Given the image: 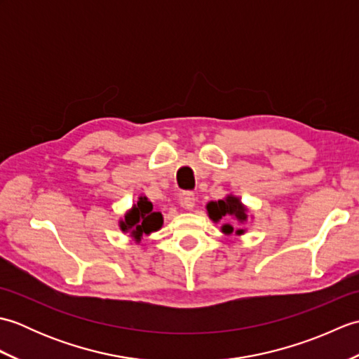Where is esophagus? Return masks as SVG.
Instances as JSON below:
<instances>
[{
	"mask_svg": "<svg viewBox=\"0 0 359 359\" xmlns=\"http://www.w3.org/2000/svg\"><path fill=\"white\" fill-rule=\"evenodd\" d=\"M196 203V197H194V193L191 191H185L180 194V205L184 207L185 210H193Z\"/></svg>",
	"mask_w": 359,
	"mask_h": 359,
	"instance_id": "obj_1",
	"label": "esophagus"
}]
</instances>
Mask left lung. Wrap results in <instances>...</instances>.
Segmentation results:
<instances>
[{
    "instance_id": "obj_1",
    "label": "left lung",
    "mask_w": 359,
    "mask_h": 359,
    "mask_svg": "<svg viewBox=\"0 0 359 359\" xmlns=\"http://www.w3.org/2000/svg\"><path fill=\"white\" fill-rule=\"evenodd\" d=\"M207 210H208V216L215 220V222H219V220L224 217H234L238 219L241 224L247 220V208L243 207L242 202L234 196H228L224 201L210 202L207 205ZM222 231L225 234H231L234 231V228L230 224H225L222 226ZM243 231L245 230L238 228V230H236V234H243Z\"/></svg>"
}]
</instances>
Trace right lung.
Returning a JSON list of instances; mask_svg holds the SVG:
<instances>
[{
    "label": "right lung",
    "instance_id": "1",
    "mask_svg": "<svg viewBox=\"0 0 359 359\" xmlns=\"http://www.w3.org/2000/svg\"><path fill=\"white\" fill-rule=\"evenodd\" d=\"M163 224V216L158 211L152 210V203L147 197H140L133 210H129L125 219L120 220L121 231L129 233V236L139 242L143 234H151L152 231L160 230Z\"/></svg>",
    "mask_w": 359,
    "mask_h": 359
}]
</instances>
